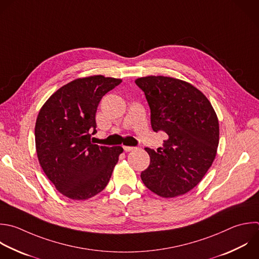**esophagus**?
I'll list each match as a JSON object with an SVG mask.
<instances>
[{
	"label": "esophagus",
	"mask_w": 259,
	"mask_h": 259,
	"mask_svg": "<svg viewBox=\"0 0 259 259\" xmlns=\"http://www.w3.org/2000/svg\"><path fill=\"white\" fill-rule=\"evenodd\" d=\"M122 148L125 152H130V151H133L136 149V147H131V146H122Z\"/></svg>",
	"instance_id": "esophagus-1"
}]
</instances>
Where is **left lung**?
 Segmentation results:
<instances>
[{"instance_id": "obj_1", "label": "left lung", "mask_w": 259, "mask_h": 259, "mask_svg": "<svg viewBox=\"0 0 259 259\" xmlns=\"http://www.w3.org/2000/svg\"><path fill=\"white\" fill-rule=\"evenodd\" d=\"M135 82L150 106L153 131L168 135L162 148L145 149L150 165L141 178L160 196L184 194L200 182L214 160L220 135L217 114L208 99L185 81L148 76Z\"/></svg>"}]
</instances>
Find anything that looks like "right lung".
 I'll use <instances>...</instances> for the list:
<instances>
[{"instance_id": "add662e5", "label": "right lung", "mask_w": 259, "mask_h": 259, "mask_svg": "<svg viewBox=\"0 0 259 259\" xmlns=\"http://www.w3.org/2000/svg\"><path fill=\"white\" fill-rule=\"evenodd\" d=\"M121 79L97 75L76 79L56 91L44 104L35 123L39 164L59 192L76 200L102 191L111 177L120 146L91 142L102 97Z\"/></svg>"}]
</instances>
